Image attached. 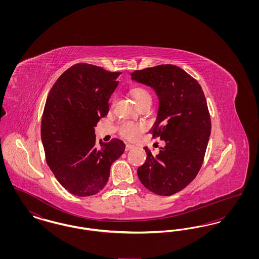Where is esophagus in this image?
I'll return each instance as SVG.
<instances>
[{
    "label": "esophagus",
    "mask_w": 259,
    "mask_h": 259,
    "mask_svg": "<svg viewBox=\"0 0 259 259\" xmlns=\"http://www.w3.org/2000/svg\"><path fill=\"white\" fill-rule=\"evenodd\" d=\"M135 148L133 145H126V147H125V150L126 151H128V150H130V149H133V148Z\"/></svg>",
    "instance_id": "obj_1"
}]
</instances>
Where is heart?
<instances>
[{"label":"heart","instance_id":"1","mask_svg":"<svg viewBox=\"0 0 259 259\" xmlns=\"http://www.w3.org/2000/svg\"><path fill=\"white\" fill-rule=\"evenodd\" d=\"M130 94L135 100L139 107L148 103L151 104V94L146 87H134L130 90ZM143 131L144 126L142 124L133 123L130 121H124L118 126V133L125 139L130 141H134L138 139Z\"/></svg>","mask_w":259,"mask_h":259}]
</instances>
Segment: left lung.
<instances>
[{"label":"left lung","instance_id":"8db88e82","mask_svg":"<svg viewBox=\"0 0 259 259\" xmlns=\"http://www.w3.org/2000/svg\"><path fill=\"white\" fill-rule=\"evenodd\" d=\"M131 76L155 90L159 109L150 132L165 143L157 154L145 148L148 157L138 177L151 192L170 196L189 185L203 164L211 128L207 101L197 80L175 65L137 70Z\"/></svg>","mask_w":259,"mask_h":259}]
</instances>
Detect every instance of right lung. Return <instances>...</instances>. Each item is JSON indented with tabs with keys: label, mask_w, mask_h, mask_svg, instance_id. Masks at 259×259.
<instances>
[{
	"label": "right lung",
	"mask_w": 259,
	"mask_h": 259,
	"mask_svg": "<svg viewBox=\"0 0 259 259\" xmlns=\"http://www.w3.org/2000/svg\"><path fill=\"white\" fill-rule=\"evenodd\" d=\"M120 74L78 63L59 76L47 98L40 126L47 163L60 185L75 196L101 191L111 164L123 154L122 141L98 145L94 130L109 112Z\"/></svg>",
	"instance_id": "add662e5"
}]
</instances>
